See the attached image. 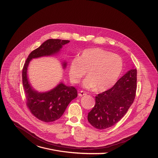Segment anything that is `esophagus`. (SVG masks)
Wrapping results in <instances>:
<instances>
[{"label":"esophagus","instance_id":"34e87169","mask_svg":"<svg viewBox=\"0 0 158 158\" xmlns=\"http://www.w3.org/2000/svg\"><path fill=\"white\" fill-rule=\"evenodd\" d=\"M85 94H86V93H85V92L83 91H79V93H78V95L79 96H85Z\"/></svg>","mask_w":158,"mask_h":158}]
</instances>
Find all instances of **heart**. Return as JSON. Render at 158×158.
I'll use <instances>...</instances> for the list:
<instances>
[{
	"mask_svg": "<svg viewBox=\"0 0 158 158\" xmlns=\"http://www.w3.org/2000/svg\"><path fill=\"white\" fill-rule=\"evenodd\" d=\"M123 63L117 54L100 48L84 50L79 59L72 60L69 74L70 81L76 84L85 75L88 77L82 82L83 87L103 92L115 84L123 70Z\"/></svg>",
	"mask_w": 158,
	"mask_h": 158,
	"instance_id": "b5f03b06",
	"label": "heart"
}]
</instances>
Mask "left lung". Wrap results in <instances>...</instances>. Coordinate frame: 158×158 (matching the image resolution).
<instances>
[{"instance_id": "8db88e82", "label": "left lung", "mask_w": 158, "mask_h": 158, "mask_svg": "<svg viewBox=\"0 0 158 158\" xmlns=\"http://www.w3.org/2000/svg\"><path fill=\"white\" fill-rule=\"evenodd\" d=\"M137 89V69L125 73L110 89L95 96L96 104L88 120L94 128L105 129L115 125L134 102Z\"/></svg>"}]
</instances>
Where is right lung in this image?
Instances as JSON below:
<instances>
[{"label":"right lung","mask_w":158,"mask_h":158,"mask_svg":"<svg viewBox=\"0 0 158 158\" xmlns=\"http://www.w3.org/2000/svg\"><path fill=\"white\" fill-rule=\"evenodd\" d=\"M69 42V40L59 39L47 40L30 53L24 65L22 76L26 105L33 115L41 121L52 122L60 118L68 105L77 96V91L74 87L60 82L48 91L38 92L31 86L27 77L28 65L33 59L58 54L63 45ZM62 67L66 68V62H62Z\"/></svg>","instance_id":"obj_1"}]
</instances>
